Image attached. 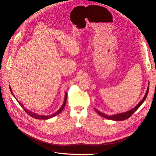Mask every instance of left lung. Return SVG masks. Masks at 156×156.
I'll return each mask as SVG.
<instances>
[{"instance_id":"obj_1","label":"left lung","mask_w":156,"mask_h":156,"mask_svg":"<svg viewBox=\"0 0 156 156\" xmlns=\"http://www.w3.org/2000/svg\"><path fill=\"white\" fill-rule=\"evenodd\" d=\"M148 92H149V87L148 88H147V92L144 97V99L139 102L138 104V105L136 106V107H135L134 108H133L132 109H131L126 112H124V113H121V114H115V115H113V116H108V115H106V114H103L102 112H101L100 111H97V109H95L96 112L99 114V115H101V116L105 118H107L108 119H111V120H114V121H122V120H125L128 118H129L132 115V114L139 108H140V106L142 104V103L144 102V101L145 100L146 97L147 96V94H148Z\"/></svg>"}]
</instances>
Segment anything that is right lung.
Returning <instances> with one entry per match:
<instances>
[{"instance_id":"obj_1","label":"right lung","mask_w":156,"mask_h":156,"mask_svg":"<svg viewBox=\"0 0 156 156\" xmlns=\"http://www.w3.org/2000/svg\"><path fill=\"white\" fill-rule=\"evenodd\" d=\"M9 88H10V90H11V93L12 94V90H11V88L10 87V86H9ZM12 95H13V96L14 97V95L13 94H12ZM16 100H17V99H16ZM66 100H67V93H66L65 98H64V103H63V105H62V107L60 108L59 110L57 111L56 112H55L54 114H52V115H49V116H41V115H39V114H37L35 113V112H31V111H29V110H27V109H25V108H24V106L21 104V103H20L18 101H18V102L19 103V104L23 108V109L24 111H25V112L28 114V115H29L30 116H31V117H32V118H35V119H49V118H52V117H54V116L57 115V114H59V113L63 110V109H64V106H65V105H66Z\"/></svg>"}]
</instances>
